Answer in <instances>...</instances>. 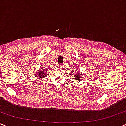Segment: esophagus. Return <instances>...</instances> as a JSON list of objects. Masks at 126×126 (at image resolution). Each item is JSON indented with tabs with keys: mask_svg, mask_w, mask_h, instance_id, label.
<instances>
[{
	"mask_svg": "<svg viewBox=\"0 0 126 126\" xmlns=\"http://www.w3.org/2000/svg\"><path fill=\"white\" fill-rule=\"evenodd\" d=\"M57 66H58V68H60V67H61V65H57Z\"/></svg>",
	"mask_w": 126,
	"mask_h": 126,
	"instance_id": "34e87169",
	"label": "esophagus"
}]
</instances>
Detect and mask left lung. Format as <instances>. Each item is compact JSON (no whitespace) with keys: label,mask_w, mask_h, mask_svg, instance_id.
Listing matches in <instances>:
<instances>
[{"label":"left lung","mask_w":126,"mask_h":126,"mask_svg":"<svg viewBox=\"0 0 126 126\" xmlns=\"http://www.w3.org/2000/svg\"><path fill=\"white\" fill-rule=\"evenodd\" d=\"M71 72H72V71H71ZM72 75L73 76V77H74V80H75V82H77V81H79V80L81 79L82 76L83 75L80 74V72H79L77 70V71L74 70V71H72Z\"/></svg>","instance_id":"1"}]
</instances>
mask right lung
Segmentation results:
<instances>
[{
	"mask_svg": "<svg viewBox=\"0 0 126 126\" xmlns=\"http://www.w3.org/2000/svg\"><path fill=\"white\" fill-rule=\"evenodd\" d=\"M47 72V71L46 70H43V69H41L39 71V72L37 73V76L38 77V78H43L46 77V73Z\"/></svg>",
	"mask_w": 126,
	"mask_h": 126,
	"instance_id": "1",
	"label": "right lung"
}]
</instances>
